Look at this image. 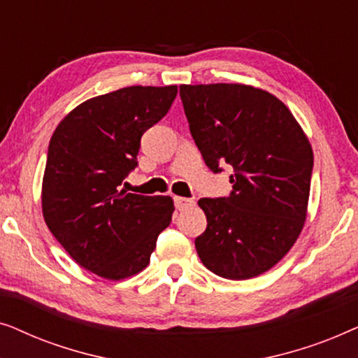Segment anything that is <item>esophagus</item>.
Here are the masks:
<instances>
[{
	"instance_id": "esophagus-1",
	"label": "esophagus",
	"mask_w": 358,
	"mask_h": 358,
	"mask_svg": "<svg viewBox=\"0 0 358 358\" xmlns=\"http://www.w3.org/2000/svg\"><path fill=\"white\" fill-rule=\"evenodd\" d=\"M174 203H176V208L182 212V210L192 208L194 205H195V200L185 199V197H174Z\"/></svg>"
}]
</instances>
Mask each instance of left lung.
I'll use <instances>...</instances> for the list:
<instances>
[{"label": "left lung", "mask_w": 358, "mask_h": 358, "mask_svg": "<svg viewBox=\"0 0 358 358\" xmlns=\"http://www.w3.org/2000/svg\"><path fill=\"white\" fill-rule=\"evenodd\" d=\"M190 134L213 173L228 163L233 192L200 199L203 266L229 280L261 275L285 257L308 215L313 148L290 109L239 83L179 86Z\"/></svg>", "instance_id": "1"}]
</instances>
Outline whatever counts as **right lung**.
<instances>
[{
	"instance_id": "obj_1",
	"label": "right lung",
	"mask_w": 358,
	"mask_h": 358,
	"mask_svg": "<svg viewBox=\"0 0 358 358\" xmlns=\"http://www.w3.org/2000/svg\"><path fill=\"white\" fill-rule=\"evenodd\" d=\"M178 86H129L91 97L63 117L48 145L42 213L78 266L124 280L150 264L169 227L168 195L127 194L140 138L168 114Z\"/></svg>"
}]
</instances>
